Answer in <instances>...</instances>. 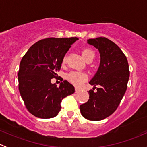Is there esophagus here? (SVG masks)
<instances>
[{"label": "esophagus", "mask_w": 147, "mask_h": 147, "mask_svg": "<svg viewBox=\"0 0 147 147\" xmlns=\"http://www.w3.org/2000/svg\"><path fill=\"white\" fill-rule=\"evenodd\" d=\"M80 91V89H78V88H75V92H76V93H78V92H79Z\"/></svg>", "instance_id": "34e87169"}]
</instances>
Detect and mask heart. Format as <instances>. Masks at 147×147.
Masks as SVG:
<instances>
[{
  "label": "heart",
  "mask_w": 147,
  "mask_h": 147,
  "mask_svg": "<svg viewBox=\"0 0 147 147\" xmlns=\"http://www.w3.org/2000/svg\"><path fill=\"white\" fill-rule=\"evenodd\" d=\"M82 55L85 60L90 57L94 58V51L88 48L84 49L82 51ZM65 61H66V57H64L63 59V63H65ZM87 77L86 74L81 72H78V71H72L67 75V79L77 87H80L82 85L83 82L87 80Z\"/></svg>",
  "instance_id": "obj_1"
}]
</instances>
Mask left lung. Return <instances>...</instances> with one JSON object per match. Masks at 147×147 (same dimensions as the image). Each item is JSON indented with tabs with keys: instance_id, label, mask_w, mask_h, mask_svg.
<instances>
[{
	"instance_id": "left-lung-1",
	"label": "left lung",
	"mask_w": 147,
	"mask_h": 147,
	"mask_svg": "<svg viewBox=\"0 0 147 147\" xmlns=\"http://www.w3.org/2000/svg\"><path fill=\"white\" fill-rule=\"evenodd\" d=\"M87 43L98 49L100 64L90 81L94 87L89 91L88 101L80 109L85 119L100 121L114 113L124 97L129 78V65L125 55L110 40L100 37L87 40Z\"/></svg>"
}]
</instances>
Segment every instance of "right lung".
I'll return each instance as SVG.
<instances>
[{"label": "right lung", "instance_id": "obj_1", "mask_svg": "<svg viewBox=\"0 0 147 147\" xmlns=\"http://www.w3.org/2000/svg\"><path fill=\"white\" fill-rule=\"evenodd\" d=\"M78 38H49L35 42L20 63L18 88L26 108L38 118L57 116L63 98L75 92V87L67 80L59 87L52 84L57 78L63 59Z\"/></svg>", "mask_w": 147, "mask_h": 147}]
</instances>
